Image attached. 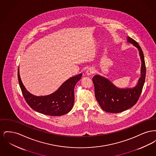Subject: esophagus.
Here are the masks:
<instances>
[{"label":"esophagus","mask_w":156,"mask_h":156,"mask_svg":"<svg viewBox=\"0 0 156 156\" xmlns=\"http://www.w3.org/2000/svg\"><path fill=\"white\" fill-rule=\"evenodd\" d=\"M95 73V69L93 67H89V68L87 71V74L92 75Z\"/></svg>","instance_id":"1"}]
</instances>
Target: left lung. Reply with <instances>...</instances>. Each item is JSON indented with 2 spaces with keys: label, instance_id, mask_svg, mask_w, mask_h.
I'll return each mask as SVG.
<instances>
[{
  "label": "left lung",
  "instance_id": "1",
  "mask_svg": "<svg viewBox=\"0 0 156 156\" xmlns=\"http://www.w3.org/2000/svg\"><path fill=\"white\" fill-rule=\"evenodd\" d=\"M127 41L132 43L139 50L141 57V77L137 85L132 89H120L115 87L108 80L99 75L92 78L95 87V95L98 103L104 111L119 113L130 108L137 103L141 95L146 78V64L143 52L140 46L130 37Z\"/></svg>",
  "mask_w": 156,
  "mask_h": 156
}]
</instances>
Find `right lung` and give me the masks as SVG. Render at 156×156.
I'll return each mask as SVG.
<instances>
[{
  "label": "right lung",
  "mask_w": 156,
  "mask_h": 156,
  "mask_svg": "<svg viewBox=\"0 0 156 156\" xmlns=\"http://www.w3.org/2000/svg\"><path fill=\"white\" fill-rule=\"evenodd\" d=\"M17 75L23 97L30 107L40 113L55 116L65 115L71 110L74 101L75 86L82 77L81 74L70 78L51 95L36 97L30 94L24 87L19 69Z\"/></svg>",
  "instance_id": "right-lung-1"
}]
</instances>
